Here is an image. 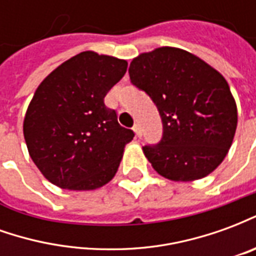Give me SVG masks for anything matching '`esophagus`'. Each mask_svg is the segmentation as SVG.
Instances as JSON below:
<instances>
[{"instance_id":"esophagus-1","label":"esophagus","mask_w":256,"mask_h":256,"mask_svg":"<svg viewBox=\"0 0 256 256\" xmlns=\"http://www.w3.org/2000/svg\"><path fill=\"white\" fill-rule=\"evenodd\" d=\"M133 130H134V133H136V136H137V137H141V128H140L138 123H136V124H134Z\"/></svg>"}]
</instances>
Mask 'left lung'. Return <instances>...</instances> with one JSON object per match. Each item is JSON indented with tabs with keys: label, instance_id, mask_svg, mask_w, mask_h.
Here are the masks:
<instances>
[{
	"label": "left lung",
	"instance_id": "1",
	"mask_svg": "<svg viewBox=\"0 0 256 256\" xmlns=\"http://www.w3.org/2000/svg\"><path fill=\"white\" fill-rule=\"evenodd\" d=\"M128 75L155 102L163 123L159 144L142 148L152 167L182 182L214 172L237 128L236 101L226 79L198 56L170 46L141 53Z\"/></svg>",
	"mask_w": 256,
	"mask_h": 256
}]
</instances>
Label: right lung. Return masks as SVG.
<instances>
[{
	"label": "right lung",
	"instance_id": "obj_1",
	"mask_svg": "<svg viewBox=\"0 0 256 256\" xmlns=\"http://www.w3.org/2000/svg\"><path fill=\"white\" fill-rule=\"evenodd\" d=\"M128 70L120 58L82 52L44 79L23 123L31 159L48 181L92 190L115 177L133 130L118 123L104 97Z\"/></svg>",
	"mask_w": 256,
	"mask_h": 256
}]
</instances>
